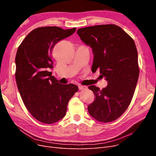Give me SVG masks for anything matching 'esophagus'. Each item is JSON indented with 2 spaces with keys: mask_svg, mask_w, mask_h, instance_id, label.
<instances>
[{
  "mask_svg": "<svg viewBox=\"0 0 156 156\" xmlns=\"http://www.w3.org/2000/svg\"><path fill=\"white\" fill-rule=\"evenodd\" d=\"M87 87L85 86H82V85H79V90H84L86 89Z\"/></svg>",
  "mask_w": 156,
  "mask_h": 156,
  "instance_id": "1",
  "label": "esophagus"
}]
</instances>
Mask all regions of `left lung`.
Instances as JSON below:
<instances>
[{
    "label": "left lung",
    "instance_id": "left-lung-1",
    "mask_svg": "<svg viewBox=\"0 0 156 156\" xmlns=\"http://www.w3.org/2000/svg\"><path fill=\"white\" fill-rule=\"evenodd\" d=\"M80 38L92 49V72L100 69L107 86L88 88L95 99L88 106L90 115L101 122L119 118L129 105L139 79L138 54L133 40L119 26L101 25L79 29Z\"/></svg>",
    "mask_w": 156,
    "mask_h": 156
}]
</instances>
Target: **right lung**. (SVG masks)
<instances>
[{
	"label": "right lung",
	"mask_w": 156,
	"mask_h": 156,
	"mask_svg": "<svg viewBox=\"0 0 156 156\" xmlns=\"http://www.w3.org/2000/svg\"><path fill=\"white\" fill-rule=\"evenodd\" d=\"M76 28L40 27L31 31L19 46L16 56V79L22 100L32 116L51 124L64 117L69 100L78 91L73 84H62L49 69L56 44L75 32Z\"/></svg>",
	"instance_id": "1"
}]
</instances>
